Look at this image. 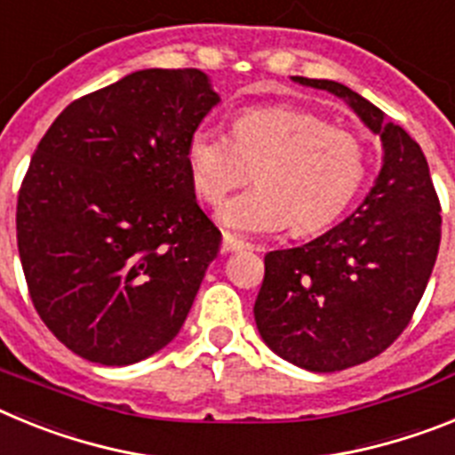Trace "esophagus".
Here are the masks:
<instances>
[{
	"mask_svg": "<svg viewBox=\"0 0 455 455\" xmlns=\"http://www.w3.org/2000/svg\"><path fill=\"white\" fill-rule=\"evenodd\" d=\"M220 248H223V252H236V251H243V248H248V243H246V241L236 239V236H232V235H228V232H225Z\"/></svg>",
	"mask_w": 455,
	"mask_h": 455,
	"instance_id": "obj_1",
	"label": "esophagus"
}]
</instances>
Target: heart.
I'll list each match as a JSON object with an SVG mask.
<instances>
[{
	"mask_svg": "<svg viewBox=\"0 0 455 455\" xmlns=\"http://www.w3.org/2000/svg\"><path fill=\"white\" fill-rule=\"evenodd\" d=\"M196 193L219 204L255 171L257 187L228 200L219 220L262 235L291 223L296 235L331 225L367 178V148L353 132L296 107L248 108L232 123V139L198 130L187 146Z\"/></svg>",
	"mask_w": 455,
	"mask_h": 455,
	"instance_id": "heart-1",
	"label": "heart"
}]
</instances>
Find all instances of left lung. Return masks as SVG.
<instances>
[{"mask_svg": "<svg viewBox=\"0 0 455 455\" xmlns=\"http://www.w3.org/2000/svg\"><path fill=\"white\" fill-rule=\"evenodd\" d=\"M293 82L341 98L383 140L380 172L348 219L264 257L257 331L287 363L331 373L380 355L410 323L440 251V200L419 143L380 108L331 79Z\"/></svg>", "mask_w": 455, "mask_h": 455, "instance_id": "1", "label": "left lung"}]
</instances>
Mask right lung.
I'll return each mask as SVG.
<instances>
[{"instance_id": "right-lung-1", "label": "right lung", "mask_w": 455, "mask_h": 455, "mask_svg": "<svg viewBox=\"0 0 455 455\" xmlns=\"http://www.w3.org/2000/svg\"><path fill=\"white\" fill-rule=\"evenodd\" d=\"M219 102L204 72L150 68L68 104L40 139L18 251L36 312L84 360L134 364L182 328L220 246L187 166Z\"/></svg>"}]
</instances>
